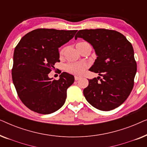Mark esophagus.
<instances>
[{"label": "esophagus", "instance_id": "34e87169", "mask_svg": "<svg viewBox=\"0 0 147 147\" xmlns=\"http://www.w3.org/2000/svg\"><path fill=\"white\" fill-rule=\"evenodd\" d=\"M74 78H75L76 81H77V80H80V78H81V77H80V76H74Z\"/></svg>", "mask_w": 147, "mask_h": 147}]
</instances>
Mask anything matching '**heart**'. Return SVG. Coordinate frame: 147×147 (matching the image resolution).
Listing matches in <instances>:
<instances>
[{
  "mask_svg": "<svg viewBox=\"0 0 147 147\" xmlns=\"http://www.w3.org/2000/svg\"><path fill=\"white\" fill-rule=\"evenodd\" d=\"M82 45H90L89 43L87 42L82 41L79 42L76 45V47H79V46ZM64 52V49L61 50L60 51V55H63ZM86 67V64L82 62H77V63H67L65 65V70L66 71L69 72L71 74H80L83 71L84 68Z\"/></svg>",
  "mask_w": 147,
  "mask_h": 147,
  "instance_id": "heart-1",
  "label": "heart"
}]
</instances>
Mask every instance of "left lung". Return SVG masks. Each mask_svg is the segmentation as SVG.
Listing matches in <instances>:
<instances>
[{
  "instance_id": "1",
  "label": "left lung",
  "mask_w": 147,
  "mask_h": 147,
  "mask_svg": "<svg viewBox=\"0 0 147 147\" xmlns=\"http://www.w3.org/2000/svg\"><path fill=\"white\" fill-rule=\"evenodd\" d=\"M93 46L98 55L90 70L98 73L84 90L87 101L98 110L109 111L130 95L136 73L132 44L119 32L106 29L80 30L75 36Z\"/></svg>"
}]
</instances>
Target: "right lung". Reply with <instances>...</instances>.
I'll use <instances>...</instances> for the list:
<instances>
[{"mask_svg": "<svg viewBox=\"0 0 147 147\" xmlns=\"http://www.w3.org/2000/svg\"><path fill=\"white\" fill-rule=\"evenodd\" d=\"M76 32L41 28L26 34L16 46L12 78L20 100L32 111L51 114L65 103L66 91L74 77L63 72L56 80L50 79L48 74L60 61L58 48Z\"/></svg>", "mask_w": 147, "mask_h": 147, "instance_id": "add662e5", "label": "right lung"}]
</instances>
